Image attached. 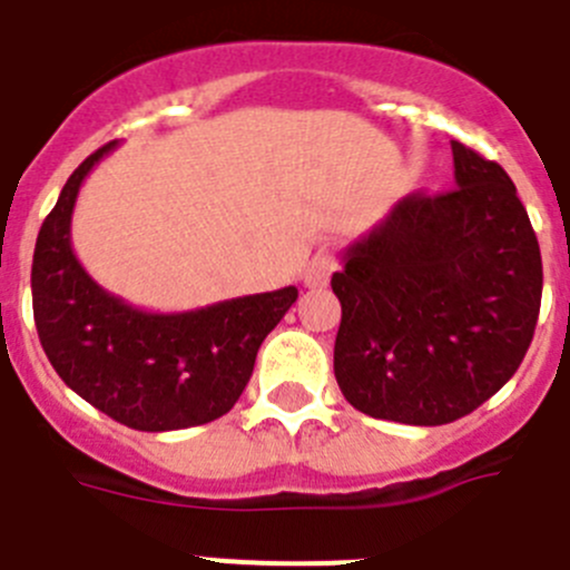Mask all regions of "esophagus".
I'll use <instances>...</instances> for the list:
<instances>
[{"label": "esophagus", "instance_id": "34e87169", "mask_svg": "<svg viewBox=\"0 0 570 570\" xmlns=\"http://www.w3.org/2000/svg\"><path fill=\"white\" fill-rule=\"evenodd\" d=\"M333 271H336V263H333V257L327 254V250H320V254H316V257L307 263L305 276H302V279H305L307 288H325L327 282H331Z\"/></svg>", "mask_w": 570, "mask_h": 570}]
</instances>
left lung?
Wrapping results in <instances>:
<instances>
[{
	"mask_svg": "<svg viewBox=\"0 0 570 570\" xmlns=\"http://www.w3.org/2000/svg\"><path fill=\"white\" fill-rule=\"evenodd\" d=\"M455 189L406 195L342 254L333 347L358 412L412 426L469 415L534 338L542 259L503 166L452 140Z\"/></svg>",
	"mask_w": 570,
	"mask_h": 570,
	"instance_id": "obj_1",
	"label": "left lung"
}]
</instances>
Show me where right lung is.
Listing matches in <instances>:
<instances>
[{
  "label": "right lung",
  "mask_w": 570,
  "mask_h": 570,
  "mask_svg": "<svg viewBox=\"0 0 570 570\" xmlns=\"http://www.w3.org/2000/svg\"><path fill=\"white\" fill-rule=\"evenodd\" d=\"M101 146L65 183L33 250V320L41 347L72 393L140 432L200 426L243 395L263 338L299 291L237 296L180 313L129 305L92 279L72 250V208Z\"/></svg>",
  "instance_id": "1"
}]
</instances>
